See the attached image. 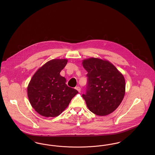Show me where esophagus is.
Listing matches in <instances>:
<instances>
[{
	"label": "esophagus",
	"instance_id": "esophagus-1",
	"mask_svg": "<svg viewBox=\"0 0 155 155\" xmlns=\"http://www.w3.org/2000/svg\"><path fill=\"white\" fill-rule=\"evenodd\" d=\"M75 89H76L79 92L81 91V88H80V87H75Z\"/></svg>",
	"mask_w": 155,
	"mask_h": 155
}]
</instances>
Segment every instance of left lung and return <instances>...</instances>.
<instances>
[{
	"label": "left lung",
	"mask_w": 155,
	"mask_h": 155,
	"mask_svg": "<svg viewBox=\"0 0 155 155\" xmlns=\"http://www.w3.org/2000/svg\"><path fill=\"white\" fill-rule=\"evenodd\" d=\"M88 74L86 94L82 96L89 110L97 116L115 110L125 95L124 76L107 60L91 58L82 61Z\"/></svg>",
	"instance_id": "obj_1"
}]
</instances>
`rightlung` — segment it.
<instances>
[{"label": "right lung", "mask_w": 155, "mask_h": 155, "mask_svg": "<svg viewBox=\"0 0 155 155\" xmlns=\"http://www.w3.org/2000/svg\"><path fill=\"white\" fill-rule=\"evenodd\" d=\"M67 59H53L41 67L32 77L27 88L32 107L44 117H57L68 106L78 92L68 87L60 71Z\"/></svg>", "instance_id": "right-lung-1"}]
</instances>
